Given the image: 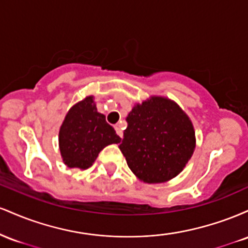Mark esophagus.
I'll list each match as a JSON object with an SVG mask.
<instances>
[{"label": "esophagus", "mask_w": 248, "mask_h": 248, "mask_svg": "<svg viewBox=\"0 0 248 248\" xmlns=\"http://www.w3.org/2000/svg\"><path fill=\"white\" fill-rule=\"evenodd\" d=\"M115 130H116V134H118L119 136H120V138H122V135H124V132H122V130H124V124H115Z\"/></svg>", "instance_id": "esophagus-1"}]
</instances>
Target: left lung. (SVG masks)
<instances>
[{
  "mask_svg": "<svg viewBox=\"0 0 248 248\" xmlns=\"http://www.w3.org/2000/svg\"><path fill=\"white\" fill-rule=\"evenodd\" d=\"M126 121L119 148L139 178L162 183L183 170L195 150V130L175 102L153 96L136 105Z\"/></svg>",
  "mask_w": 248,
  "mask_h": 248,
  "instance_id": "left-lung-1",
  "label": "left lung"
}]
</instances>
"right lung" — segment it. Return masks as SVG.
<instances>
[{
    "label": "right lung",
    "instance_id": "1",
    "mask_svg": "<svg viewBox=\"0 0 248 248\" xmlns=\"http://www.w3.org/2000/svg\"><path fill=\"white\" fill-rule=\"evenodd\" d=\"M120 141L106 116L96 110L93 96L71 108L59 130V149L69 168L87 169L105 147Z\"/></svg>",
    "mask_w": 248,
    "mask_h": 248
}]
</instances>
